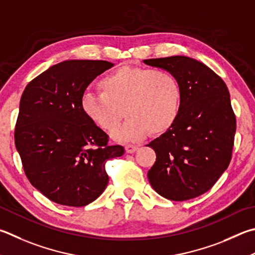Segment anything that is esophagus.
<instances>
[{"instance_id": "obj_1", "label": "esophagus", "mask_w": 255, "mask_h": 255, "mask_svg": "<svg viewBox=\"0 0 255 255\" xmlns=\"http://www.w3.org/2000/svg\"><path fill=\"white\" fill-rule=\"evenodd\" d=\"M125 149H126V152H128V154H132V152H135L138 149V146H136V145H126V146H125Z\"/></svg>"}]
</instances>
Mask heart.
<instances>
[{
	"instance_id": "b5f03b06",
	"label": "heart",
	"mask_w": 255,
	"mask_h": 255,
	"mask_svg": "<svg viewBox=\"0 0 255 255\" xmlns=\"http://www.w3.org/2000/svg\"><path fill=\"white\" fill-rule=\"evenodd\" d=\"M99 89L100 94L86 92L81 97V110L107 132L118 127L124 113L126 123L113 133L117 140H136L147 132L163 135L178 118L182 89L169 72L125 66L104 77Z\"/></svg>"
}]
</instances>
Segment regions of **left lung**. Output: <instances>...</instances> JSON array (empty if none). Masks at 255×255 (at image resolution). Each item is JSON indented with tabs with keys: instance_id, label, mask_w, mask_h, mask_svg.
Instances as JSON below:
<instances>
[{
	"instance_id": "1",
	"label": "left lung",
	"mask_w": 255,
	"mask_h": 255,
	"mask_svg": "<svg viewBox=\"0 0 255 255\" xmlns=\"http://www.w3.org/2000/svg\"><path fill=\"white\" fill-rule=\"evenodd\" d=\"M178 80L182 104L174 126L148 143L156 161L151 187L167 200L186 201L211 189L232 157L237 120L225 82L203 62L184 55L143 60Z\"/></svg>"
}]
</instances>
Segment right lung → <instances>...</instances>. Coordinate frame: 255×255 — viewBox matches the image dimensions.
Instances as JSON below:
<instances>
[{"label":"right lung","instance_id":"obj_1","mask_svg":"<svg viewBox=\"0 0 255 255\" xmlns=\"http://www.w3.org/2000/svg\"><path fill=\"white\" fill-rule=\"evenodd\" d=\"M114 63L67 60L34 78L23 91L14 139L27 179L60 205L81 207L107 187V159L123 156V146L83 115L81 97L97 76Z\"/></svg>","mask_w":255,"mask_h":255}]
</instances>
